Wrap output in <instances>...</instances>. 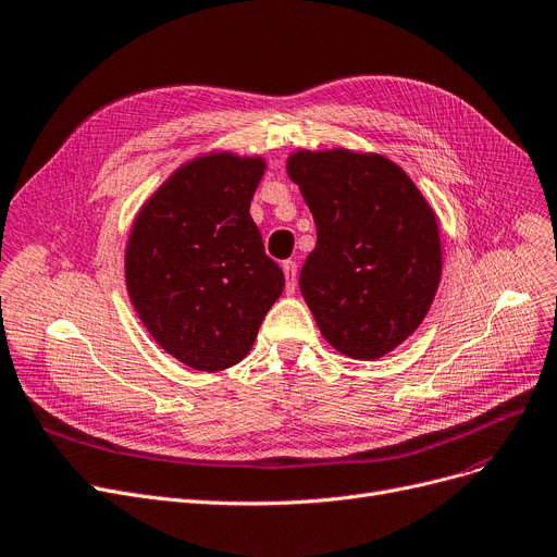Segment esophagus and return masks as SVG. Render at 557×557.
<instances>
[{"instance_id": "34e87169", "label": "esophagus", "mask_w": 557, "mask_h": 557, "mask_svg": "<svg viewBox=\"0 0 557 557\" xmlns=\"http://www.w3.org/2000/svg\"><path fill=\"white\" fill-rule=\"evenodd\" d=\"M282 271L286 277V294H296V286H298V265L294 259H286L282 261Z\"/></svg>"}]
</instances>
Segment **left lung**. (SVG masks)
I'll use <instances>...</instances> for the list:
<instances>
[{"label":"left lung","mask_w":557,"mask_h":557,"mask_svg":"<svg viewBox=\"0 0 557 557\" xmlns=\"http://www.w3.org/2000/svg\"><path fill=\"white\" fill-rule=\"evenodd\" d=\"M317 223L300 292L325 342L380 359L423 323L442 280L437 213L375 152L298 150L286 161Z\"/></svg>","instance_id":"1"}]
</instances>
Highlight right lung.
<instances>
[{
    "mask_svg": "<svg viewBox=\"0 0 557 557\" xmlns=\"http://www.w3.org/2000/svg\"><path fill=\"white\" fill-rule=\"evenodd\" d=\"M263 157L209 152L180 165L140 207L125 250L132 305L182 364H238L282 296L284 273L263 252L250 200Z\"/></svg>",
    "mask_w": 557,
    "mask_h": 557,
    "instance_id": "obj_1",
    "label": "right lung"
}]
</instances>
